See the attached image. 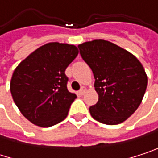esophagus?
I'll list each match as a JSON object with an SVG mask.
<instances>
[{
  "label": "esophagus",
  "instance_id": "34e87169",
  "mask_svg": "<svg viewBox=\"0 0 158 158\" xmlns=\"http://www.w3.org/2000/svg\"><path fill=\"white\" fill-rule=\"evenodd\" d=\"M86 90H87V89H86L85 87H81V89H80V90H79V93H80L81 95H83V94L86 92Z\"/></svg>",
  "mask_w": 158,
  "mask_h": 158
}]
</instances>
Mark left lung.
<instances>
[{
  "label": "left lung",
  "mask_w": 158,
  "mask_h": 158,
  "mask_svg": "<svg viewBox=\"0 0 158 158\" xmlns=\"http://www.w3.org/2000/svg\"><path fill=\"white\" fill-rule=\"evenodd\" d=\"M79 53L94 75L99 95L89 112L96 121L114 125L128 119L141 104L147 76L141 62L130 52L102 39L79 45Z\"/></svg>",
  "instance_id": "8db88e82"
}]
</instances>
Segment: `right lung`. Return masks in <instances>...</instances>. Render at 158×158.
<instances>
[{
  "instance_id": "right-lung-1",
  "label": "right lung",
  "mask_w": 158,
  "mask_h": 158,
  "mask_svg": "<svg viewBox=\"0 0 158 158\" xmlns=\"http://www.w3.org/2000/svg\"><path fill=\"white\" fill-rule=\"evenodd\" d=\"M78 54L74 45L51 42L16 67L10 90L21 113L32 123L50 127L68 116L77 95L68 90L65 70Z\"/></svg>"
}]
</instances>
